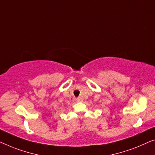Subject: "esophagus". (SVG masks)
<instances>
[{
    "instance_id": "1",
    "label": "esophagus",
    "mask_w": 155,
    "mask_h": 155,
    "mask_svg": "<svg viewBox=\"0 0 155 155\" xmlns=\"http://www.w3.org/2000/svg\"><path fill=\"white\" fill-rule=\"evenodd\" d=\"M77 100L78 102H82V101H83L82 98H81V97H77Z\"/></svg>"
}]
</instances>
